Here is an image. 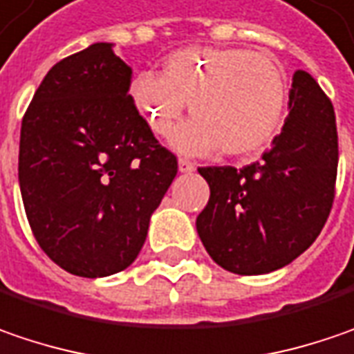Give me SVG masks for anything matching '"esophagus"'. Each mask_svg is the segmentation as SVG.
I'll return each mask as SVG.
<instances>
[{
  "label": "esophagus",
  "mask_w": 354,
  "mask_h": 354,
  "mask_svg": "<svg viewBox=\"0 0 354 354\" xmlns=\"http://www.w3.org/2000/svg\"><path fill=\"white\" fill-rule=\"evenodd\" d=\"M197 169L195 163H191L189 159H179V173H193Z\"/></svg>",
  "instance_id": "1"
}]
</instances>
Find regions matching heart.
Returning a JSON list of instances; mask_svg holds the SVG:
<instances>
[{
  "label": "heart",
  "instance_id": "1",
  "mask_svg": "<svg viewBox=\"0 0 354 354\" xmlns=\"http://www.w3.org/2000/svg\"><path fill=\"white\" fill-rule=\"evenodd\" d=\"M129 95L149 129L171 137L185 113L175 147L229 157L263 151L279 129L287 105V81L265 53L247 47H185L169 53L163 71L139 73Z\"/></svg>",
  "mask_w": 354,
  "mask_h": 354
}]
</instances>
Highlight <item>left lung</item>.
Masks as SVG:
<instances>
[{
	"label": "left lung",
	"instance_id": "left-lung-1",
	"mask_svg": "<svg viewBox=\"0 0 354 354\" xmlns=\"http://www.w3.org/2000/svg\"><path fill=\"white\" fill-rule=\"evenodd\" d=\"M333 103L307 71H295L289 115L263 159L241 171L203 167L209 203L197 233L211 259L235 274H265L305 253L325 227L337 181Z\"/></svg>",
	"mask_w": 354,
	"mask_h": 354
}]
</instances>
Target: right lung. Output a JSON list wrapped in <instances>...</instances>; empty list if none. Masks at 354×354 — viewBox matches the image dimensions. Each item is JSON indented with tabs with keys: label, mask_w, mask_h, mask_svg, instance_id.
I'll list each match as a JSON object with an SVG mask.
<instances>
[{
	"label": "right lung",
	"mask_w": 354,
	"mask_h": 354,
	"mask_svg": "<svg viewBox=\"0 0 354 354\" xmlns=\"http://www.w3.org/2000/svg\"><path fill=\"white\" fill-rule=\"evenodd\" d=\"M115 44L55 63L21 123L19 189L39 247L67 273L127 269L177 175L129 95L133 69Z\"/></svg>",
	"instance_id": "1"
}]
</instances>
